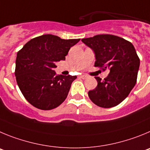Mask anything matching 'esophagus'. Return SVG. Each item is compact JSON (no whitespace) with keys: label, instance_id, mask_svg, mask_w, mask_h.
<instances>
[{"label":"esophagus","instance_id":"34e87169","mask_svg":"<svg viewBox=\"0 0 150 150\" xmlns=\"http://www.w3.org/2000/svg\"><path fill=\"white\" fill-rule=\"evenodd\" d=\"M80 78H83V79H85V78H87V75H81Z\"/></svg>","mask_w":150,"mask_h":150}]
</instances>
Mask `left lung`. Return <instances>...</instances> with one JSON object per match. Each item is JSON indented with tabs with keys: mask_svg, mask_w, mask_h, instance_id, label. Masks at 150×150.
<instances>
[{
	"mask_svg": "<svg viewBox=\"0 0 150 150\" xmlns=\"http://www.w3.org/2000/svg\"><path fill=\"white\" fill-rule=\"evenodd\" d=\"M95 53V67L109 74L104 80L95 77L97 87L88 92L90 100L101 108L114 107L130 93L137 82L140 59L134 45L120 36L96 35L82 39Z\"/></svg>",
	"mask_w": 150,
	"mask_h": 150,
	"instance_id": "left-lung-1",
	"label": "left lung"
}]
</instances>
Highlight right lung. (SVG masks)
Masks as SVG:
<instances>
[{
    "mask_svg": "<svg viewBox=\"0 0 150 150\" xmlns=\"http://www.w3.org/2000/svg\"><path fill=\"white\" fill-rule=\"evenodd\" d=\"M80 39L63 40L45 34L30 40L17 53L15 75L27 101L41 110L61 105L77 76L57 75V63L64 60L70 48Z\"/></svg>",
    "mask_w": 150,
    "mask_h": 150,
    "instance_id": "1",
    "label": "right lung"
}]
</instances>
